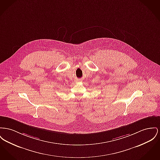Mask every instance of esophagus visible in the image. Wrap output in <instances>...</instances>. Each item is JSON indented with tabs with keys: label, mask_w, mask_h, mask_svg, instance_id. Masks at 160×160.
Segmentation results:
<instances>
[{
	"label": "esophagus",
	"mask_w": 160,
	"mask_h": 160,
	"mask_svg": "<svg viewBox=\"0 0 160 160\" xmlns=\"http://www.w3.org/2000/svg\"><path fill=\"white\" fill-rule=\"evenodd\" d=\"M80 79H78V80H77V82H80Z\"/></svg>",
	"instance_id": "esophagus-1"
}]
</instances>
